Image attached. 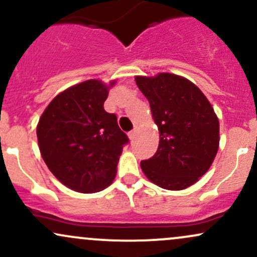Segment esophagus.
<instances>
[{"label": "esophagus", "mask_w": 257, "mask_h": 257, "mask_svg": "<svg viewBox=\"0 0 257 257\" xmlns=\"http://www.w3.org/2000/svg\"><path fill=\"white\" fill-rule=\"evenodd\" d=\"M128 137H129V139H131L132 141H134L135 138H137V131H135V129H134V131H132V132L128 134Z\"/></svg>", "instance_id": "esophagus-1"}]
</instances>
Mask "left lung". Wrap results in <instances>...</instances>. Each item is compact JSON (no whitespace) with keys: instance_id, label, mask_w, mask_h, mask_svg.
<instances>
[{"instance_id":"1","label":"left lung","mask_w":257,"mask_h":257,"mask_svg":"<svg viewBox=\"0 0 257 257\" xmlns=\"http://www.w3.org/2000/svg\"><path fill=\"white\" fill-rule=\"evenodd\" d=\"M149 100L159 131L157 152L141 161L147 179L159 187H190L208 172L219 149V119L202 90L181 76L135 77Z\"/></svg>"}]
</instances>
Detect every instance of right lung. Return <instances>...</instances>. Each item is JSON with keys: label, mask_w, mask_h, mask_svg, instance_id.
<instances>
[{"label": "right lung", "mask_w": 257, "mask_h": 257, "mask_svg": "<svg viewBox=\"0 0 257 257\" xmlns=\"http://www.w3.org/2000/svg\"><path fill=\"white\" fill-rule=\"evenodd\" d=\"M89 79L55 96L41 116L37 140L48 169L76 192L93 193L113 181L129 139L117 117L104 110L108 88Z\"/></svg>", "instance_id": "1"}]
</instances>
